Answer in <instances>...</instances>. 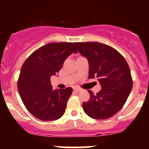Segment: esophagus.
Segmentation results:
<instances>
[{"label":"esophagus","mask_w":149,"mask_h":149,"mask_svg":"<svg viewBox=\"0 0 149 149\" xmlns=\"http://www.w3.org/2000/svg\"><path fill=\"white\" fill-rule=\"evenodd\" d=\"M74 90H75V91H77V92H79V91H81V88H78V87H76V88H74Z\"/></svg>","instance_id":"1"}]
</instances>
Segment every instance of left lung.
<instances>
[{"instance_id":"1","label":"left lung","mask_w":149,"mask_h":149,"mask_svg":"<svg viewBox=\"0 0 149 149\" xmlns=\"http://www.w3.org/2000/svg\"><path fill=\"white\" fill-rule=\"evenodd\" d=\"M88 59L89 79L97 77L102 89L96 94L88 90L89 100L83 103L85 113L94 119H107L119 112L133 88L130 68L118 50L100 42H74Z\"/></svg>"}]
</instances>
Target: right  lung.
Returning <instances> with one entry per match:
<instances>
[{"instance_id": "add662e5", "label": "right lung", "mask_w": 149, "mask_h": 149, "mask_svg": "<svg viewBox=\"0 0 149 149\" xmlns=\"http://www.w3.org/2000/svg\"><path fill=\"white\" fill-rule=\"evenodd\" d=\"M73 52L77 50L72 42L49 43L33 52L22 65L18 90L24 106L35 118L56 120L65 113L73 89H53L50 77L59 72Z\"/></svg>"}]
</instances>
